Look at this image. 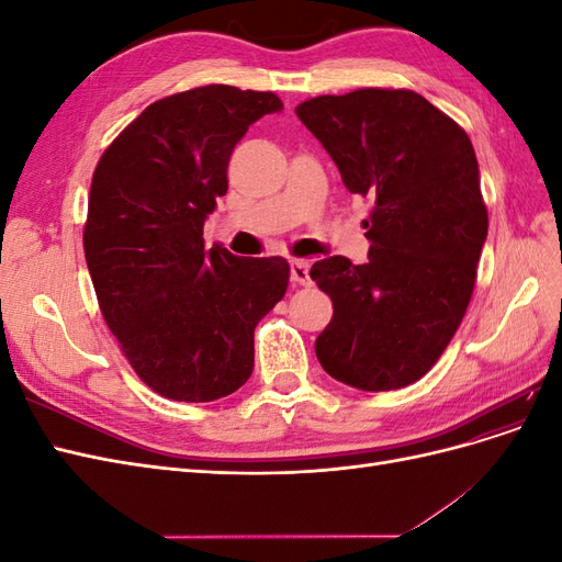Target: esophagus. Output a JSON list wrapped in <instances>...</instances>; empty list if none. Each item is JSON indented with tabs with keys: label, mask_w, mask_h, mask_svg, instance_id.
<instances>
[{
	"label": "esophagus",
	"mask_w": 562,
	"mask_h": 562,
	"mask_svg": "<svg viewBox=\"0 0 562 562\" xmlns=\"http://www.w3.org/2000/svg\"><path fill=\"white\" fill-rule=\"evenodd\" d=\"M291 281L295 285H310V262L307 260H293L291 262Z\"/></svg>",
	"instance_id": "obj_1"
}]
</instances>
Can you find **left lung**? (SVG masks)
I'll use <instances>...</instances> for the list:
<instances>
[{
    "label": "left lung",
    "mask_w": 562,
    "mask_h": 562,
    "mask_svg": "<svg viewBox=\"0 0 562 562\" xmlns=\"http://www.w3.org/2000/svg\"><path fill=\"white\" fill-rule=\"evenodd\" d=\"M295 112L347 190L375 201L363 223L368 262L333 255L310 271L333 300V318L316 337L318 361L363 391L413 384L462 323L487 239L473 145L415 91L318 95Z\"/></svg>",
    "instance_id": "1"
}]
</instances>
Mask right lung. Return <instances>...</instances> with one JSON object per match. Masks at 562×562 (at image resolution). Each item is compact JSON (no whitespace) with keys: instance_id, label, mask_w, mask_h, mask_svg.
I'll return each instance as SVG.
<instances>
[{"instance_id":"1","label":"right lung","mask_w":562,"mask_h":562,"mask_svg":"<svg viewBox=\"0 0 562 562\" xmlns=\"http://www.w3.org/2000/svg\"><path fill=\"white\" fill-rule=\"evenodd\" d=\"M274 93L211 83L151 103L100 157L83 252L100 312L164 398L206 403L252 372V335L285 295L283 258H236L203 244L248 126L281 112Z\"/></svg>"}]
</instances>
